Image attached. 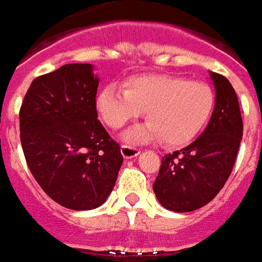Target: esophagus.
Listing matches in <instances>:
<instances>
[{"mask_svg": "<svg viewBox=\"0 0 262 262\" xmlns=\"http://www.w3.org/2000/svg\"><path fill=\"white\" fill-rule=\"evenodd\" d=\"M121 154H122V157L125 158V159H131V158H135L140 155V149H137V148H134V146L122 145Z\"/></svg>", "mask_w": 262, "mask_h": 262, "instance_id": "1", "label": "esophagus"}]
</instances>
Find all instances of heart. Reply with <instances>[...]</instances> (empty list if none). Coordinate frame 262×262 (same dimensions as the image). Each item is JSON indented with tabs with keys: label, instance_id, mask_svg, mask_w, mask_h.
<instances>
[{
	"label": "heart",
	"instance_id": "1",
	"mask_svg": "<svg viewBox=\"0 0 262 262\" xmlns=\"http://www.w3.org/2000/svg\"><path fill=\"white\" fill-rule=\"evenodd\" d=\"M116 86L103 87L96 98L101 120L113 129L124 127L146 111L148 121L127 129L128 144L162 140L170 146L185 145L203 131L214 110V92L203 81L170 75L134 76Z\"/></svg>",
	"mask_w": 262,
	"mask_h": 262
}]
</instances>
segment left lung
I'll return each instance as SVG.
<instances>
[{
    "mask_svg": "<svg viewBox=\"0 0 262 262\" xmlns=\"http://www.w3.org/2000/svg\"><path fill=\"white\" fill-rule=\"evenodd\" d=\"M216 103L206 129L181 151L162 158L154 192L165 209L198 210L222 190L234 166L243 138V120L234 89L224 76L209 72Z\"/></svg>",
    "mask_w": 262,
    "mask_h": 262,
    "instance_id": "left-lung-1",
    "label": "left lung"
}]
</instances>
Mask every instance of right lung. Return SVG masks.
<instances>
[{"label": "right lung", "instance_id": "1", "mask_svg": "<svg viewBox=\"0 0 262 262\" xmlns=\"http://www.w3.org/2000/svg\"><path fill=\"white\" fill-rule=\"evenodd\" d=\"M97 87L93 64H64L31 83L19 111L22 149L33 178L72 210L103 205L124 161L97 120Z\"/></svg>", "mask_w": 262, "mask_h": 262}]
</instances>
